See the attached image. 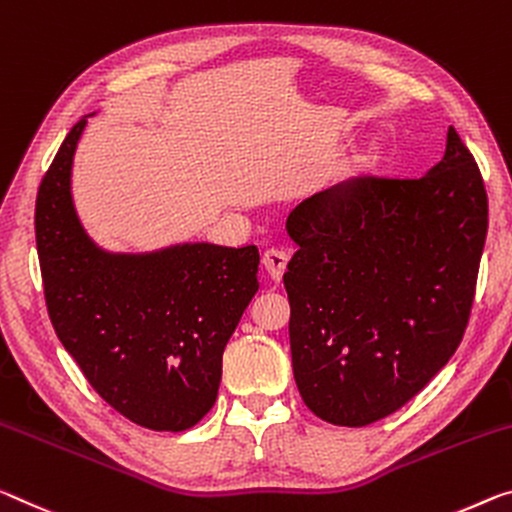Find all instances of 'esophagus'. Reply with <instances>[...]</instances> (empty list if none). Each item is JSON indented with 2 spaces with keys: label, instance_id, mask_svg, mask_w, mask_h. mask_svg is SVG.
I'll use <instances>...</instances> for the list:
<instances>
[{
  "label": "esophagus",
  "instance_id": "1",
  "mask_svg": "<svg viewBox=\"0 0 512 512\" xmlns=\"http://www.w3.org/2000/svg\"><path fill=\"white\" fill-rule=\"evenodd\" d=\"M262 264H264V269L269 271L271 280L280 282L282 275H285V271H287L289 253H287L285 248H269L264 253V257H262Z\"/></svg>",
  "mask_w": 512,
  "mask_h": 512
}]
</instances>
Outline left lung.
<instances>
[{"instance_id":"1","label":"left lung","mask_w":512,"mask_h":512,"mask_svg":"<svg viewBox=\"0 0 512 512\" xmlns=\"http://www.w3.org/2000/svg\"><path fill=\"white\" fill-rule=\"evenodd\" d=\"M291 364L316 417L369 426L419 394L462 342L488 234V193L449 127L415 180L362 175L287 218Z\"/></svg>"}]
</instances>
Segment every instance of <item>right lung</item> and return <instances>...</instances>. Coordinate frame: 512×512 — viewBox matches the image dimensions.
<instances>
[{"instance_id":"obj_1","label":"right lung","mask_w":512,"mask_h":512,"mask_svg":"<svg viewBox=\"0 0 512 512\" xmlns=\"http://www.w3.org/2000/svg\"><path fill=\"white\" fill-rule=\"evenodd\" d=\"M86 118L70 129L36 198V248L56 337L113 410L150 431H186L212 410L227 339L257 294L255 246L182 243L104 253L70 193Z\"/></svg>"}]
</instances>
